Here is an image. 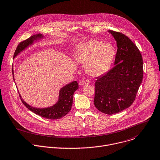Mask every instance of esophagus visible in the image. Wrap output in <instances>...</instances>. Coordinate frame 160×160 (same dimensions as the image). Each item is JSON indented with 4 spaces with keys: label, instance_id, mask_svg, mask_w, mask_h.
I'll list each match as a JSON object with an SVG mask.
<instances>
[{
    "label": "esophagus",
    "instance_id": "34e87169",
    "mask_svg": "<svg viewBox=\"0 0 160 160\" xmlns=\"http://www.w3.org/2000/svg\"><path fill=\"white\" fill-rule=\"evenodd\" d=\"M88 84H90V81L88 80H82V85L84 86L88 85Z\"/></svg>",
    "mask_w": 160,
    "mask_h": 160
}]
</instances>
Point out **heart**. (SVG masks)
<instances>
[{
	"instance_id": "heart-1",
	"label": "heart",
	"mask_w": 160,
	"mask_h": 160,
	"mask_svg": "<svg viewBox=\"0 0 160 160\" xmlns=\"http://www.w3.org/2000/svg\"><path fill=\"white\" fill-rule=\"evenodd\" d=\"M115 55L114 48L98 40H92L82 44L75 59L85 63L86 72L92 77H98L107 72L111 67Z\"/></svg>"
}]
</instances>
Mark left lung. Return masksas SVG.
Returning a JSON list of instances; mask_svg holds the SVG:
<instances>
[{
	"label": "left lung",
	"mask_w": 160,
	"mask_h": 160,
	"mask_svg": "<svg viewBox=\"0 0 160 160\" xmlns=\"http://www.w3.org/2000/svg\"><path fill=\"white\" fill-rule=\"evenodd\" d=\"M108 31L117 42L115 65L97 78L93 102L99 111L112 115L128 108L134 101L142 80L143 62L139 49L128 36Z\"/></svg>",
	"instance_id": "1"
}]
</instances>
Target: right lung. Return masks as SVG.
Wrapping results in <instances>:
<instances>
[{
	"instance_id": "add662e5",
	"label": "right lung",
	"mask_w": 160,
	"mask_h": 160,
	"mask_svg": "<svg viewBox=\"0 0 160 160\" xmlns=\"http://www.w3.org/2000/svg\"><path fill=\"white\" fill-rule=\"evenodd\" d=\"M42 38L43 36L41 34H37L32 35L26 40L20 42L15 51L14 58H15L21 52L23 51L28 47L32 45L34 41L39 40L40 39ZM12 72L14 74L13 70ZM78 88V84L77 81H73L66 85L60 90L58 102L55 105L46 108H36L32 107V106L29 105L22 100L21 95H19V96L22 102L29 111L46 119H58L64 117L70 111L73 103V93Z\"/></svg>"
}]
</instances>
